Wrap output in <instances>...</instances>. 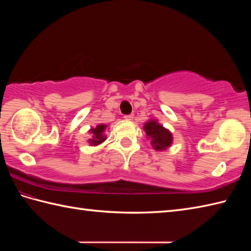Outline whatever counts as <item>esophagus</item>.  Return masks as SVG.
<instances>
[{
  "mask_svg": "<svg viewBox=\"0 0 251 251\" xmlns=\"http://www.w3.org/2000/svg\"><path fill=\"white\" fill-rule=\"evenodd\" d=\"M124 119H125L126 121H132V119H134V115H132V114H130V115H125Z\"/></svg>",
  "mask_w": 251,
  "mask_h": 251,
  "instance_id": "esophagus-1",
  "label": "esophagus"
}]
</instances>
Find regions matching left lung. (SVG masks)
<instances>
[{
    "label": "left lung",
    "instance_id": "1",
    "mask_svg": "<svg viewBox=\"0 0 251 251\" xmlns=\"http://www.w3.org/2000/svg\"><path fill=\"white\" fill-rule=\"evenodd\" d=\"M143 130L146 131L147 138L151 140L150 143L155 151H166L172 147L174 142L173 132L159 124L155 119H150L143 125Z\"/></svg>",
    "mask_w": 251,
    "mask_h": 251
}]
</instances>
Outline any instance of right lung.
<instances>
[{
  "label": "right lung",
  "mask_w": 251,
  "mask_h": 251,
  "mask_svg": "<svg viewBox=\"0 0 251 251\" xmlns=\"http://www.w3.org/2000/svg\"><path fill=\"white\" fill-rule=\"evenodd\" d=\"M108 128L106 124H99L96 127H92L88 130L89 139H87L88 145L90 147H97L100 146L101 143H103L106 140L105 130Z\"/></svg>",
  "instance_id": "add662e5"
}]
</instances>
